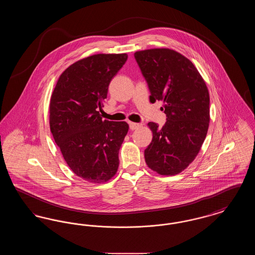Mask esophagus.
<instances>
[{
    "mask_svg": "<svg viewBox=\"0 0 255 255\" xmlns=\"http://www.w3.org/2000/svg\"><path fill=\"white\" fill-rule=\"evenodd\" d=\"M129 126H130L131 130H135V129L140 127V124L139 123H134V122H129Z\"/></svg>",
    "mask_w": 255,
    "mask_h": 255,
    "instance_id": "obj_1",
    "label": "esophagus"
}]
</instances>
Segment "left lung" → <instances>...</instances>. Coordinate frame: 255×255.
I'll use <instances>...</instances> for the list:
<instances>
[{"instance_id":"8db88e82","label":"left lung","mask_w":255,"mask_h":255,"mask_svg":"<svg viewBox=\"0 0 255 255\" xmlns=\"http://www.w3.org/2000/svg\"><path fill=\"white\" fill-rule=\"evenodd\" d=\"M150 90V102H163L165 124L149 122L153 133L144 151L146 164L159 175L173 176L198 155L209 126V93L193 63L176 50L151 49L134 52Z\"/></svg>"}]
</instances>
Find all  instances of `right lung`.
I'll use <instances>...</instances> for the list:
<instances>
[{"mask_svg":"<svg viewBox=\"0 0 255 255\" xmlns=\"http://www.w3.org/2000/svg\"><path fill=\"white\" fill-rule=\"evenodd\" d=\"M126 53H99L77 61L58 78L49 102V127L63 158L87 182H108L117 173L119 153L128 133L125 122L100 115L113 77Z\"/></svg>","mask_w":255,"mask_h":255,"instance_id":"add662e5","label":"right lung"}]
</instances>
